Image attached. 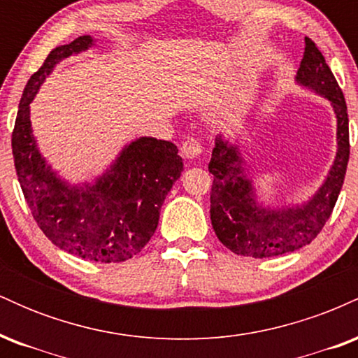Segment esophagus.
Returning a JSON list of instances; mask_svg holds the SVG:
<instances>
[{"mask_svg":"<svg viewBox=\"0 0 358 358\" xmlns=\"http://www.w3.org/2000/svg\"><path fill=\"white\" fill-rule=\"evenodd\" d=\"M202 153V143L195 138H187L182 143V155L183 158H187L188 162H195Z\"/></svg>","mask_w":358,"mask_h":358,"instance_id":"obj_1","label":"esophagus"}]
</instances>
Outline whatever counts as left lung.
Masks as SVG:
<instances>
[{"label":"left lung","mask_w":358,"mask_h":358,"mask_svg":"<svg viewBox=\"0 0 358 358\" xmlns=\"http://www.w3.org/2000/svg\"><path fill=\"white\" fill-rule=\"evenodd\" d=\"M296 82L331 102L336 116V155L318 192L305 203L269 208L256 200V190L239 146L222 134L215 138L208 171L213 175L210 193L212 227L222 244L239 256L273 257L310 244L330 219L347 173L348 143L347 104L338 82L311 38H305V53Z\"/></svg>","instance_id":"left-lung-1"}]
</instances>
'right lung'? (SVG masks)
Instances as JSON below:
<instances>
[{
	"mask_svg": "<svg viewBox=\"0 0 358 358\" xmlns=\"http://www.w3.org/2000/svg\"><path fill=\"white\" fill-rule=\"evenodd\" d=\"M94 45L90 35L53 48L28 80L16 114L11 148L18 182L45 236L65 252L96 262H121L138 254L158 227L168 192L183 171L173 143L138 138L96 182L69 185L40 153L30 102L55 65Z\"/></svg>",
	"mask_w": 358,
	"mask_h": 358,
	"instance_id": "add662e5",
	"label": "right lung"
}]
</instances>
